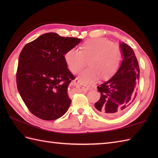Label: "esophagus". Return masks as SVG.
Returning a JSON list of instances; mask_svg holds the SVG:
<instances>
[{"label":"esophagus","mask_w":158,"mask_h":158,"mask_svg":"<svg viewBox=\"0 0 158 158\" xmlns=\"http://www.w3.org/2000/svg\"><path fill=\"white\" fill-rule=\"evenodd\" d=\"M73 84L75 86H76L77 88L81 90V91H88V90L89 89V87L85 86V85L81 84V83H79V80H77V79L74 80V81H73Z\"/></svg>","instance_id":"esophagus-1"}]
</instances>
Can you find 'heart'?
I'll use <instances>...</instances> for the list:
<instances>
[{
	"label": "heart",
	"instance_id": "heart-1",
	"mask_svg": "<svg viewBox=\"0 0 158 158\" xmlns=\"http://www.w3.org/2000/svg\"><path fill=\"white\" fill-rule=\"evenodd\" d=\"M65 61L73 73H79L89 60V68L81 73L80 82L88 84L100 79H109L119 69L123 60V52L118 45L106 38L89 39L82 44L81 50L73 48L64 54Z\"/></svg>",
	"mask_w": 158,
	"mask_h": 158
}]
</instances>
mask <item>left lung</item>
I'll list each match as a JSON object with an SVG mask.
<instances>
[{
	"label": "left lung",
	"instance_id": "8db88e82",
	"mask_svg": "<svg viewBox=\"0 0 158 158\" xmlns=\"http://www.w3.org/2000/svg\"><path fill=\"white\" fill-rule=\"evenodd\" d=\"M123 59L119 69L109 81L99 85L100 98L94 104L100 115L115 117L122 115L136 97V84L139 82L140 69L133 49L126 43H121Z\"/></svg>",
	"mask_w": 158,
	"mask_h": 158
}]
</instances>
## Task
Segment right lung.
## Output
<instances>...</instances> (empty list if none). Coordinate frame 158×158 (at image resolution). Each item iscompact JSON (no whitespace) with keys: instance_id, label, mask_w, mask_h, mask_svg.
Wrapping results in <instances>:
<instances>
[{"instance_id":"obj_1","label":"right lung","mask_w":158,"mask_h":158,"mask_svg":"<svg viewBox=\"0 0 158 158\" xmlns=\"http://www.w3.org/2000/svg\"><path fill=\"white\" fill-rule=\"evenodd\" d=\"M81 39L45 33L27 43L20 53L16 73L18 92L33 115L55 120L68 110L71 100L68 87L75 79L64 54Z\"/></svg>"}]
</instances>
